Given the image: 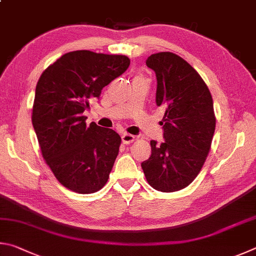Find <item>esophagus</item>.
<instances>
[{
    "instance_id": "obj_1",
    "label": "esophagus",
    "mask_w": 256,
    "mask_h": 256,
    "mask_svg": "<svg viewBox=\"0 0 256 256\" xmlns=\"http://www.w3.org/2000/svg\"><path fill=\"white\" fill-rule=\"evenodd\" d=\"M121 140H122V142L126 145L132 144V142L135 140V136L130 135V134H124V135L121 136Z\"/></svg>"
}]
</instances>
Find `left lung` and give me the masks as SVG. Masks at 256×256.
Here are the masks:
<instances>
[{
    "label": "left lung",
    "mask_w": 256,
    "mask_h": 256,
    "mask_svg": "<svg viewBox=\"0 0 256 256\" xmlns=\"http://www.w3.org/2000/svg\"><path fill=\"white\" fill-rule=\"evenodd\" d=\"M146 65L158 80L156 104L165 108L164 142L150 140L142 168L155 190L178 191L194 180L209 154L216 127L212 98L198 72L176 54H153Z\"/></svg>",
    "instance_id": "obj_1"
}]
</instances>
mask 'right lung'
Here are the masks:
<instances>
[{"label":"right lung","mask_w":256,"mask_h":256,"mask_svg":"<svg viewBox=\"0 0 256 256\" xmlns=\"http://www.w3.org/2000/svg\"><path fill=\"white\" fill-rule=\"evenodd\" d=\"M130 60L75 50L48 66L36 86L32 124L44 160L67 189L82 194L103 186L119 153L120 136L83 112L101 90L124 74Z\"/></svg>","instance_id":"right-lung-1"}]
</instances>
